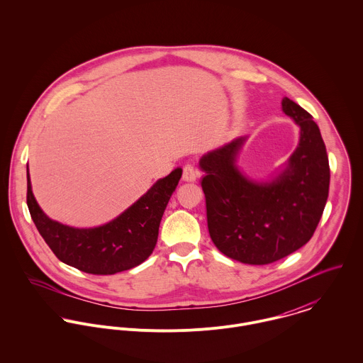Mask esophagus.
<instances>
[{
  "label": "esophagus",
  "mask_w": 363,
  "mask_h": 363,
  "mask_svg": "<svg viewBox=\"0 0 363 363\" xmlns=\"http://www.w3.org/2000/svg\"><path fill=\"white\" fill-rule=\"evenodd\" d=\"M197 179V169L193 163H186L183 166V180L184 182H194Z\"/></svg>",
  "instance_id": "1"
}]
</instances>
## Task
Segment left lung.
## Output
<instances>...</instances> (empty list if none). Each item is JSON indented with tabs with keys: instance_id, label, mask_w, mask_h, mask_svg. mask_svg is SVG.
Segmentation results:
<instances>
[{
	"instance_id": "8db88e82",
	"label": "left lung",
	"mask_w": 363,
	"mask_h": 363,
	"mask_svg": "<svg viewBox=\"0 0 363 363\" xmlns=\"http://www.w3.org/2000/svg\"><path fill=\"white\" fill-rule=\"evenodd\" d=\"M282 110L301 127V138L274 180L255 182L239 172L243 137L200 160L209 236L220 253L245 264H269L305 246L328 197V156L317 124L289 98Z\"/></svg>"
}]
</instances>
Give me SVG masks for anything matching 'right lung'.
I'll list each match as a JSON object with an SVG mask.
<instances>
[{"label":"right lung","mask_w":363,"mask_h":363,"mask_svg":"<svg viewBox=\"0 0 363 363\" xmlns=\"http://www.w3.org/2000/svg\"><path fill=\"white\" fill-rule=\"evenodd\" d=\"M174 169L108 223L79 229L50 219L35 200L28 169L26 203L30 216L55 257L79 271L111 275L140 265L155 249L159 225L182 177Z\"/></svg>","instance_id":"1"}]
</instances>
